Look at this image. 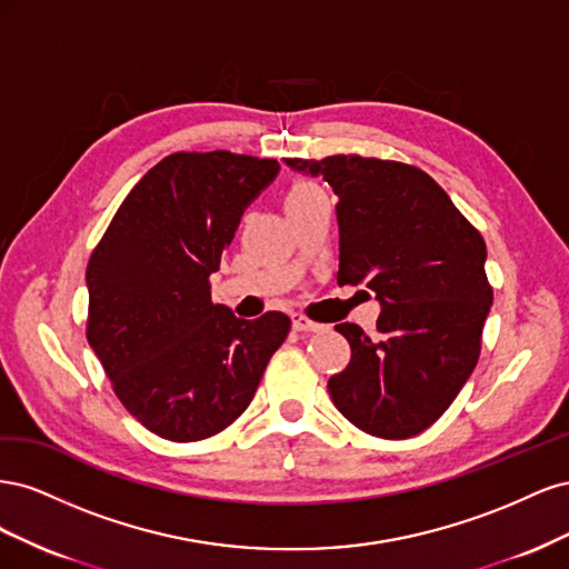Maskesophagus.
I'll use <instances>...</instances> for the list:
<instances>
[{
	"instance_id": "esophagus-1",
	"label": "esophagus",
	"mask_w": 569,
	"mask_h": 569,
	"mask_svg": "<svg viewBox=\"0 0 569 569\" xmlns=\"http://www.w3.org/2000/svg\"><path fill=\"white\" fill-rule=\"evenodd\" d=\"M291 325H295L297 332H327V330H330V327H327V325L316 322V320L306 318V316H301V313L291 316Z\"/></svg>"
}]
</instances>
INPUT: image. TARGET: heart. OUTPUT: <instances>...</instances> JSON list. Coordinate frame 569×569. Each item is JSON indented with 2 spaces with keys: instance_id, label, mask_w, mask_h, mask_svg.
<instances>
[{
  "instance_id": "obj_1",
  "label": "heart",
  "mask_w": 569,
  "mask_h": 569,
  "mask_svg": "<svg viewBox=\"0 0 569 569\" xmlns=\"http://www.w3.org/2000/svg\"><path fill=\"white\" fill-rule=\"evenodd\" d=\"M322 189L316 184V182H308V180H299V182H295L289 187V192H287V203H291V201H299V199H308V197H316V194H320Z\"/></svg>"
}]
</instances>
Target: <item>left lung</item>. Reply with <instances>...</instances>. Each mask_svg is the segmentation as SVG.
<instances>
[{"instance_id": "1", "label": "left lung", "mask_w": 569, "mask_h": 569, "mask_svg": "<svg viewBox=\"0 0 569 569\" xmlns=\"http://www.w3.org/2000/svg\"><path fill=\"white\" fill-rule=\"evenodd\" d=\"M332 184L339 222V284H366L382 313L380 337L335 330L351 360L332 375L337 410L363 432L408 439L437 422L472 375L493 301L487 244L425 170L358 153L284 159Z\"/></svg>"}]
</instances>
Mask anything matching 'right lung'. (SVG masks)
Returning <instances> with one entry per match:
<instances>
[{
  "label": "right lung",
  "instance_id": "right-lung-1",
  "mask_svg": "<svg viewBox=\"0 0 569 569\" xmlns=\"http://www.w3.org/2000/svg\"><path fill=\"white\" fill-rule=\"evenodd\" d=\"M278 170L232 151L170 153L130 189L90 256V347L130 416L168 441L232 425L289 335L284 313L237 318L211 301L209 282Z\"/></svg>",
  "mask_w": 569,
  "mask_h": 569
}]
</instances>
